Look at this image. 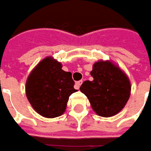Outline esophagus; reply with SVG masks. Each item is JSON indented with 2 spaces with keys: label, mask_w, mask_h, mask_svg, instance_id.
I'll use <instances>...</instances> for the list:
<instances>
[{
  "label": "esophagus",
  "mask_w": 151,
  "mask_h": 151,
  "mask_svg": "<svg viewBox=\"0 0 151 151\" xmlns=\"http://www.w3.org/2000/svg\"><path fill=\"white\" fill-rule=\"evenodd\" d=\"M81 84H82V81H76V89H79Z\"/></svg>",
  "instance_id": "obj_1"
}]
</instances>
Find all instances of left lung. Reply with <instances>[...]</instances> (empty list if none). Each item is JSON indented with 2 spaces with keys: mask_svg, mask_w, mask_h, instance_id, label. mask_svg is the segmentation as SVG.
Instances as JSON below:
<instances>
[{
  "mask_svg": "<svg viewBox=\"0 0 151 151\" xmlns=\"http://www.w3.org/2000/svg\"><path fill=\"white\" fill-rule=\"evenodd\" d=\"M91 76L93 80L84 81L80 90L88 97L92 109L106 118L119 113L130 96L129 78L109 61L95 63Z\"/></svg>",
  "mask_w": 151,
  "mask_h": 151,
  "instance_id": "left-lung-1",
  "label": "left lung"
}]
</instances>
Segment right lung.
Masks as SVG:
<instances>
[{"instance_id":"1","label":"right lung","mask_w":151,"mask_h":151,"mask_svg":"<svg viewBox=\"0 0 151 151\" xmlns=\"http://www.w3.org/2000/svg\"><path fill=\"white\" fill-rule=\"evenodd\" d=\"M61 68L60 63L48 57L34 68L27 80V97L33 109L45 118L62 115L70 96L76 91L72 74Z\"/></svg>"}]
</instances>
